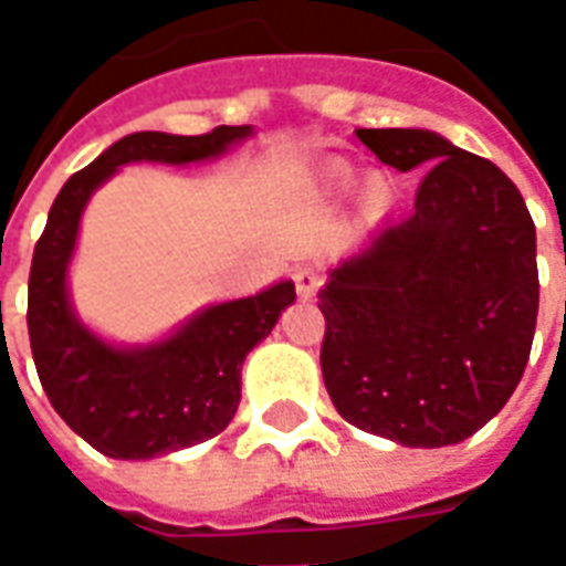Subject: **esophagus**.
Returning a JSON list of instances; mask_svg holds the SVG:
<instances>
[{"instance_id": "esophagus-1", "label": "esophagus", "mask_w": 566, "mask_h": 566, "mask_svg": "<svg viewBox=\"0 0 566 566\" xmlns=\"http://www.w3.org/2000/svg\"><path fill=\"white\" fill-rule=\"evenodd\" d=\"M294 282H296V296H300L303 303L312 300L315 291H318V275L308 270V266H300V270L294 272Z\"/></svg>"}]
</instances>
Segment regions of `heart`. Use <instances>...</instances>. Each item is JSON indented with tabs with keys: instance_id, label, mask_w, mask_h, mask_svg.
Wrapping results in <instances>:
<instances>
[{
	"instance_id": "heart-1",
	"label": "heart",
	"mask_w": 566,
	"mask_h": 566,
	"mask_svg": "<svg viewBox=\"0 0 566 566\" xmlns=\"http://www.w3.org/2000/svg\"><path fill=\"white\" fill-rule=\"evenodd\" d=\"M367 202H369V209H381V206H385V190H381L379 185H376V187H369Z\"/></svg>"
}]
</instances>
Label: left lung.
I'll use <instances>...</instances> for the list:
<instances>
[{"label":"left lung","mask_w":566,"mask_h":566,"mask_svg":"<svg viewBox=\"0 0 566 566\" xmlns=\"http://www.w3.org/2000/svg\"><path fill=\"white\" fill-rule=\"evenodd\" d=\"M427 169L416 206L327 272L321 373L348 424L409 449L473 437L522 381L539 308L536 230L491 160L430 129H357Z\"/></svg>","instance_id":"left-lung-1"}]
</instances>
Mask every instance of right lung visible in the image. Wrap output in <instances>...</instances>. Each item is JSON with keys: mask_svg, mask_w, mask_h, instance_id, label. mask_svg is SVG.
Wrapping results in <instances>:
<instances>
[{"mask_svg": "<svg viewBox=\"0 0 566 566\" xmlns=\"http://www.w3.org/2000/svg\"><path fill=\"white\" fill-rule=\"evenodd\" d=\"M251 136L254 127H218L206 136L133 133L72 175L48 211L30 270L32 360L56 416L108 458L148 461L218 437L239 409L248 352L270 336L296 291L282 279L260 294L199 308L154 343H112L78 318L69 294L81 214L129 163H206Z\"/></svg>", "mask_w": 566, "mask_h": 566, "instance_id": "right-lung-1", "label": "right lung"}]
</instances>
